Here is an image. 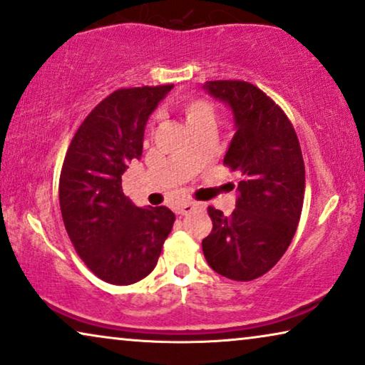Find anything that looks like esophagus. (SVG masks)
Here are the masks:
<instances>
[{
	"label": "esophagus",
	"mask_w": 365,
	"mask_h": 365,
	"mask_svg": "<svg viewBox=\"0 0 365 365\" xmlns=\"http://www.w3.org/2000/svg\"><path fill=\"white\" fill-rule=\"evenodd\" d=\"M196 209H199L197 202H182L178 206L176 212L181 214V216H186V214H191L192 211H196Z\"/></svg>",
	"instance_id": "34e87169"
}]
</instances>
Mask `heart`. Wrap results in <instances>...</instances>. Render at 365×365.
Masks as SVG:
<instances>
[{
  "label": "heart",
  "mask_w": 365,
  "mask_h": 365,
  "mask_svg": "<svg viewBox=\"0 0 365 365\" xmlns=\"http://www.w3.org/2000/svg\"><path fill=\"white\" fill-rule=\"evenodd\" d=\"M184 116L189 128L201 123H214V109L204 99H191L184 104Z\"/></svg>",
  "instance_id": "heart-1"
}]
</instances>
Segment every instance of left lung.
<instances>
[{
    "label": "left lung",
    "mask_w": 365,
    "mask_h": 365,
    "mask_svg": "<svg viewBox=\"0 0 365 365\" xmlns=\"http://www.w3.org/2000/svg\"><path fill=\"white\" fill-rule=\"evenodd\" d=\"M202 88L231 109L236 133L224 164L242 174L231 216L207 207L212 231L202 252L221 276L252 281L276 266L296 234L306 184L301 146L282 109L254 84L207 81Z\"/></svg>",
    "instance_id": "8db88e82"
}]
</instances>
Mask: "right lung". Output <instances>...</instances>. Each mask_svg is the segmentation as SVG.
<instances>
[{
	"mask_svg": "<svg viewBox=\"0 0 365 365\" xmlns=\"http://www.w3.org/2000/svg\"><path fill=\"white\" fill-rule=\"evenodd\" d=\"M173 84L118 89L74 134L59 178L68 236L84 264L116 286L141 281L156 267L176 216L166 206L138 207L121 176L143 154L146 123Z\"/></svg>",
	"mask_w": 365,
	"mask_h": 365,
	"instance_id": "1",
	"label": "right lung"
}]
</instances>
